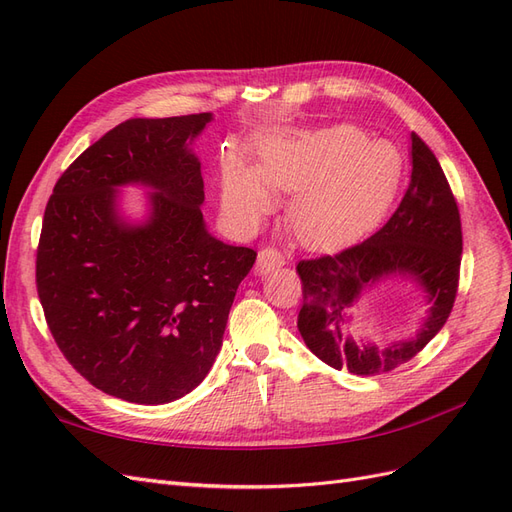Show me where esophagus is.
<instances>
[{
	"label": "esophagus",
	"mask_w": 512,
	"mask_h": 512,
	"mask_svg": "<svg viewBox=\"0 0 512 512\" xmlns=\"http://www.w3.org/2000/svg\"><path fill=\"white\" fill-rule=\"evenodd\" d=\"M284 265H286V260L280 252L273 250V247H262V250L258 252L254 271H256V275H267V273L280 269Z\"/></svg>",
	"instance_id": "1"
}]
</instances>
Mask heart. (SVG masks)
<instances>
[{
    "mask_svg": "<svg viewBox=\"0 0 512 512\" xmlns=\"http://www.w3.org/2000/svg\"><path fill=\"white\" fill-rule=\"evenodd\" d=\"M401 177L397 151L365 141L354 126L273 134L260 160L228 162L222 203L232 220L256 226L275 207V194H294L288 226L309 247H335L359 237L391 205Z\"/></svg>",
    "mask_w": 512,
    "mask_h": 512,
    "instance_id": "heart-1",
    "label": "heart"
}]
</instances>
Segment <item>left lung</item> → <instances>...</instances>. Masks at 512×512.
<instances>
[{
    "instance_id": "1",
    "label": "left lung",
    "mask_w": 512,
    "mask_h": 512,
    "mask_svg": "<svg viewBox=\"0 0 512 512\" xmlns=\"http://www.w3.org/2000/svg\"><path fill=\"white\" fill-rule=\"evenodd\" d=\"M412 177L399 207L376 235L335 256L301 260L303 307L297 327L307 348L335 369L378 376L408 363L438 331L457 297L461 220L457 200L433 151L412 132ZM416 283L430 303L414 338L380 347L349 335L351 309L382 281Z\"/></svg>"
}]
</instances>
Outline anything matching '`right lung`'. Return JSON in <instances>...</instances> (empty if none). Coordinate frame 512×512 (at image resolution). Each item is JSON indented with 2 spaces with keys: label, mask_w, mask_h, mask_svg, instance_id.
Returning <instances> with one entry per match:
<instances>
[{
  "label": "right lung",
  "mask_w": 512,
  "mask_h": 512,
  "mask_svg": "<svg viewBox=\"0 0 512 512\" xmlns=\"http://www.w3.org/2000/svg\"><path fill=\"white\" fill-rule=\"evenodd\" d=\"M211 113L128 119L55 183L36 254L46 324L68 363L106 395L158 406L205 380L256 252L205 226L194 138ZM145 184L150 215H118L117 187Z\"/></svg>",
  "instance_id": "1"
}]
</instances>
